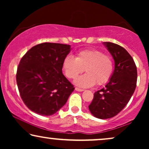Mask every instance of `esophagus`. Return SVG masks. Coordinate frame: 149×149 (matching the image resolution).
Here are the masks:
<instances>
[{
    "label": "esophagus",
    "instance_id": "obj_1",
    "mask_svg": "<svg viewBox=\"0 0 149 149\" xmlns=\"http://www.w3.org/2000/svg\"><path fill=\"white\" fill-rule=\"evenodd\" d=\"M75 90L77 91H84V89L78 88V87H75Z\"/></svg>",
    "mask_w": 149,
    "mask_h": 149
}]
</instances>
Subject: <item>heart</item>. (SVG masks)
<instances>
[{
    "mask_svg": "<svg viewBox=\"0 0 149 149\" xmlns=\"http://www.w3.org/2000/svg\"><path fill=\"white\" fill-rule=\"evenodd\" d=\"M62 68L66 77L70 79H76L85 69L86 74L77 79L74 83L86 88L95 83L106 84L113 74L114 64L111 57L101 51L87 49L79 52L75 58L66 56L63 60Z\"/></svg>",
    "mask_w": 149,
    "mask_h": 149,
    "instance_id": "heart-1",
    "label": "heart"
}]
</instances>
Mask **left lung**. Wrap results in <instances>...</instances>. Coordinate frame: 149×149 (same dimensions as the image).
Returning a JSON list of instances; mask_svg holds the SVG:
<instances>
[{"instance_id":"1","label":"left lung","mask_w":149,"mask_h":149,"mask_svg":"<svg viewBox=\"0 0 149 149\" xmlns=\"http://www.w3.org/2000/svg\"><path fill=\"white\" fill-rule=\"evenodd\" d=\"M103 44L113 56L115 70L105 87L94 93L89 109L94 117L106 119L117 115L130 101L136 87L137 69L123 47L110 42Z\"/></svg>"}]
</instances>
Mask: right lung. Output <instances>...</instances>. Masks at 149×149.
Instances as JSON below:
<instances>
[{
	"mask_svg": "<svg viewBox=\"0 0 149 149\" xmlns=\"http://www.w3.org/2000/svg\"><path fill=\"white\" fill-rule=\"evenodd\" d=\"M70 50L68 45L43 42L22 57L16 81L20 96L30 111L50 116L66 103L74 87L62 74V62Z\"/></svg>",
	"mask_w": 149,
	"mask_h": 149,
	"instance_id": "1",
	"label": "right lung"
}]
</instances>
